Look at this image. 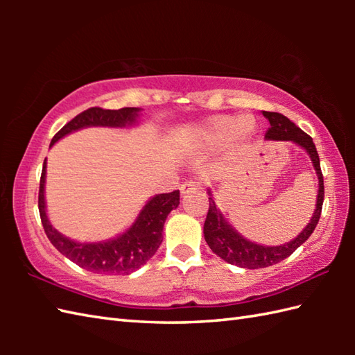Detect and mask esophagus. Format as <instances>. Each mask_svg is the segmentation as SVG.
I'll use <instances>...</instances> for the list:
<instances>
[{"label":"esophagus","mask_w":355,"mask_h":355,"mask_svg":"<svg viewBox=\"0 0 355 355\" xmlns=\"http://www.w3.org/2000/svg\"><path fill=\"white\" fill-rule=\"evenodd\" d=\"M198 189H201V183L198 180H187V182L180 186V192H182V195H187Z\"/></svg>","instance_id":"obj_1"}]
</instances>
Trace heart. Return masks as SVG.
Returning <instances> with one entry per match:
<instances>
[{
    "instance_id": "1",
    "label": "heart",
    "mask_w": 355,
    "mask_h": 355,
    "mask_svg": "<svg viewBox=\"0 0 355 355\" xmlns=\"http://www.w3.org/2000/svg\"><path fill=\"white\" fill-rule=\"evenodd\" d=\"M254 131V120L248 116H215L205 123L195 128L191 132L192 139L201 145L216 146L230 137L235 140H245Z\"/></svg>"
}]
</instances>
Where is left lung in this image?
<instances>
[{"label":"left lung","instance_id":"obj_1","mask_svg":"<svg viewBox=\"0 0 355 355\" xmlns=\"http://www.w3.org/2000/svg\"><path fill=\"white\" fill-rule=\"evenodd\" d=\"M263 116L268 119L270 128L266 134V139L268 140H291L302 146L308 154H310L314 169L318 172L319 177V195H318V205L313 215V220L310 224L302 230V233L296 238L279 247H266L250 243L245 238L239 235L236 230H233L230 225L224 221L220 210L216 209L215 201L209 198V210L205 221V238L209 244L210 250L215 254L220 256L225 262L232 263V266H238L243 268H263L270 267L273 263H277L288 258L291 253H294L297 247L302 245L305 241L311 236L315 225L319 223V218L322 214L323 206V197H325V187H323V175L320 169V160L318 149L313 143V139L304 132L300 128L294 125L290 119H286L281 112H271L263 111Z\"/></svg>","mask_w":355,"mask_h":355}]
</instances>
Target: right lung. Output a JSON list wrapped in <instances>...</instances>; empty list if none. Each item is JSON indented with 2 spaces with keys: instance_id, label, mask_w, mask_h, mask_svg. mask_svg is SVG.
Here are the masks:
<instances>
[{
  "instance_id": "add662e5",
  "label": "right lung",
  "mask_w": 355,
  "mask_h": 355,
  "mask_svg": "<svg viewBox=\"0 0 355 355\" xmlns=\"http://www.w3.org/2000/svg\"><path fill=\"white\" fill-rule=\"evenodd\" d=\"M139 108H120V110H105L99 107L88 108L82 111L69 123L59 130L51 139V145L70 134L85 126H126L131 125L139 114ZM44 184H45V162L42 166L40 180V193H37V207L45 235L50 243L59 252L67 256L70 261L78 263L92 273L99 275H130L146 263L160 247L163 236V225L166 216L172 209L180 205V191L169 193H160L148 201L143 207L137 221L132 224L130 230L123 235L99 244H80L62 236L58 230L53 229L47 215H45V200H44Z\"/></svg>"
}]
</instances>
